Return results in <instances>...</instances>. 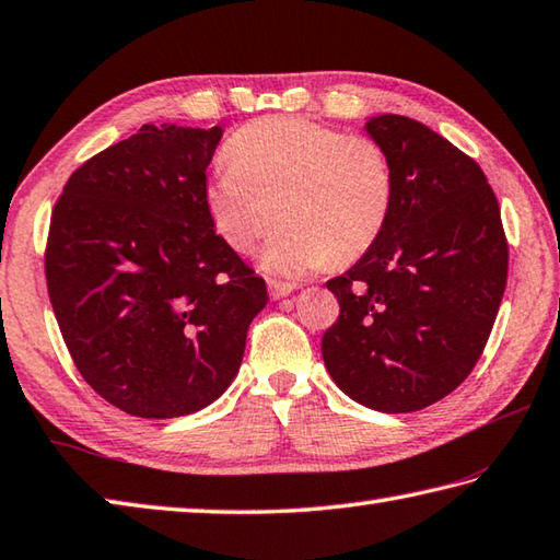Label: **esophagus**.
Returning <instances> with one entry per match:
<instances>
[{
	"instance_id": "1",
	"label": "esophagus",
	"mask_w": 560,
	"mask_h": 560,
	"mask_svg": "<svg viewBox=\"0 0 560 560\" xmlns=\"http://www.w3.org/2000/svg\"><path fill=\"white\" fill-rule=\"evenodd\" d=\"M293 293V287L291 283H283V281H269V295L273 301H281L287 299V295Z\"/></svg>"
}]
</instances>
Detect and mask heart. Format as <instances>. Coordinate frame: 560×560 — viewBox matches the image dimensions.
Returning a JSON list of instances; mask_svg holds the SVG:
<instances>
[{"mask_svg": "<svg viewBox=\"0 0 560 560\" xmlns=\"http://www.w3.org/2000/svg\"><path fill=\"white\" fill-rule=\"evenodd\" d=\"M225 158L230 167H218L203 186L208 218L237 255L255 249L279 218L259 257L273 277L301 279L327 261L349 265L388 225L396 177L371 138L271 116L233 133Z\"/></svg>", "mask_w": 560, "mask_h": 560, "instance_id": "obj_1", "label": "heart"}]
</instances>
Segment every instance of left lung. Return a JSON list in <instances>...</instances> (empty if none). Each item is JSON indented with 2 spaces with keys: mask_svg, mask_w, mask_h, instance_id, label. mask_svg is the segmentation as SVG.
<instances>
[{
  "mask_svg": "<svg viewBox=\"0 0 560 560\" xmlns=\"http://www.w3.org/2000/svg\"><path fill=\"white\" fill-rule=\"evenodd\" d=\"M386 150L396 199L383 235L327 281L337 323L323 359L364 408L412 412L462 386L483 354L508 283V240L483 170L418 120H364Z\"/></svg>",
  "mask_w": 560,
  "mask_h": 560,
  "instance_id": "left-lung-1",
  "label": "left lung"
}]
</instances>
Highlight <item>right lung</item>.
Here are the masks:
<instances>
[{
  "instance_id": "right-lung-1",
  "label": "right lung",
  "mask_w": 560,
  "mask_h": 560,
  "mask_svg": "<svg viewBox=\"0 0 560 560\" xmlns=\"http://www.w3.org/2000/svg\"><path fill=\"white\" fill-rule=\"evenodd\" d=\"M223 128L145 124L65 184L50 218L55 317L90 386L136 418L203 410L243 364L267 283L203 203Z\"/></svg>"
}]
</instances>
